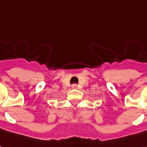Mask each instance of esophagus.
Listing matches in <instances>:
<instances>
[{"instance_id": "esophagus-1", "label": "esophagus", "mask_w": 147, "mask_h": 147, "mask_svg": "<svg viewBox=\"0 0 147 147\" xmlns=\"http://www.w3.org/2000/svg\"><path fill=\"white\" fill-rule=\"evenodd\" d=\"M71 88H74V89H76V88H78V84H72V86H71Z\"/></svg>"}]
</instances>
